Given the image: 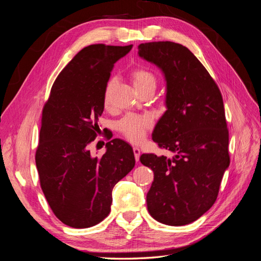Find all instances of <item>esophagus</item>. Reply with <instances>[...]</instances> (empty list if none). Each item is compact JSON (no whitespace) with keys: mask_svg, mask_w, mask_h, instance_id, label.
Segmentation results:
<instances>
[{"mask_svg":"<svg viewBox=\"0 0 261 261\" xmlns=\"http://www.w3.org/2000/svg\"><path fill=\"white\" fill-rule=\"evenodd\" d=\"M133 151H134V154H135L136 161L138 162L139 161V156H140V149L138 147H134L133 148Z\"/></svg>","mask_w":261,"mask_h":261,"instance_id":"34e87169","label":"esophagus"}]
</instances>
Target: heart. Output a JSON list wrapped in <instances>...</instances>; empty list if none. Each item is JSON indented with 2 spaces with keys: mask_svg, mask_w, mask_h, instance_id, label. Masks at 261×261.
<instances>
[{
  "mask_svg": "<svg viewBox=\"0 0 261 261\" xmlns=\"http://www.w3.org/2000/svg\"><path fill=\"white\" fill-rule=\"evenodd\" d=\"M130 78L137 91L148 88V87H153V88H155L156 86L155 76L145 68L134 69L130 74ZM110 88H111V83L108 84L106 89V103H108ZM151 125L152 121L149 116L129 114L127 116H125L123 120L118 123L117 127L118 130H120L126 138L133 141V143H138V141L144 138L146 132L151 127Z\"/></svg>",
  "mask_w": 261,
  "mask_h": 261,
  "instance_id": "b5f03b06",
  "label": "heart"
}]
</instances>
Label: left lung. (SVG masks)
<instances>
[{
    "label": "left lung",
    "instance_id": "left-lung-1",
    "mask_svg": "<svg viewBox=\"0 0 261 261\" xmlns=\"http://www.w3.org/2000/svg\"><path fill=\"white\" fill-rule=\"evenodd\" d=\"M138 55L161 69L167 111L152 140L173 158L144 153L140 162L153 171L147 194L151 217L167 225L194 222L215 203L230 165L228 130L217 84L186 46L171 41L138 45Z\"/></svg>",
    "mask_w": 261,
    "mask_h": 261
}]
</instances>
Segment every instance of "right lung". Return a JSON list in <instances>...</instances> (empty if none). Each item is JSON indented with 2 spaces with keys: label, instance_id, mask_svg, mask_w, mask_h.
I'll return each mask as SVG.
<instances>
[{
  "label": "right lung",
  "instance_id": "1",
  "mask_svg": "<svg viewBox=\"0 0 261 261\" xmlns=\"http://www.w3.org/2000/svg\"><path fill=\"white\" fill-rule=\"evenodd\" d=\"M132 46H86L63 68L44 105L36 165L50 208L70 227L106 219L113 187L135 167L133 148L124 140L107 143L101 158L88 149L100 129L110 75Z\"/></svg>",
  "mask_w": 261,
  "mask_h": 261
}]
</instances>
